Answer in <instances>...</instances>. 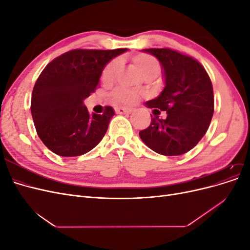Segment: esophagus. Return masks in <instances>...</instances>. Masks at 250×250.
<instances>
[{
    "instance_id": "1",
    "label": "esophagus",
    "mask_w": 250,
    "mask_h": 250,
    "mask_svg": "<svg viewBox=\"0 0 250 250\" xmlns=\"http://www.w3.org/2000/svg\"><path fill=\"white\" fill-rule=\"evenodd\" d=\"M115 111L117 113H120V115H128V113H130L132 111V109L126 107H116Z\"/></svg>"
}]
</instances>
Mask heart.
I'll return each instance as SVG.
<instances>
[{
    "instance_id": "b5f03b06",
    "label": "heart",
    "mask_w": 250,
    "mask_h": 250,
    "mask_svg": "<svg viewBox=\"0 0 250 250\" xmlns=\"http://www.w3.org/2000/svg\"><path fill=\"white\" fill-rule=\"evenodd\" d=\"M132 62L139 67L140 72L145 78L148 77H156L161 72V63L158 60L148 54L139 53L132 56ZM120 62L118 59H113L109 62L101 74V80L105 84L111 83L116 78L117 72L119 70ZM140 98V94L135 90L126 88L124 86H118L112 90L110 95V100L116 105H133L138 102Z\"/></svg>"
}]
</instances>
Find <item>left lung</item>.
<instances>
[{
	"mask_svg": "<svg viewBox=\"0 0 250 250\" xmlns=\"http://www.w3.org/2000/svg\"><path fill=\"white\" fill-rule=\"evenodd\" d=\"M163 66L165 87L146 106L167 112L151 115V123L140 138L156 153L175 156L193 149L207 133L214 113V93L206 69L193 57L169 48L144 49Z\"/></svg>",
	"mask_w": 250,
	"mask_h": 250,
	"instance_id": "1",
	"label": "left lung"
}]
</instances>
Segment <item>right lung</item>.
<instances>
[{
  "instance_id": "right-lung-1",
  "label": "right lung",
  "mask_w": 250,
  "mask_h": 250,
  "mask_svg": "<svg viewBox=\"0 0 250 250\" xmlns=\"http://www.w3.org/2000/svg\"><path fill=\"white\" fill-rule=\"evenodd\" d=\"M71 50L47 64L33 87L31 113L37 134L52 152L79 156L95 148L107 131L112 107L90 115L83 100L95 93L104 66L126 52Z\"/></svg>"
}]
</instances>
